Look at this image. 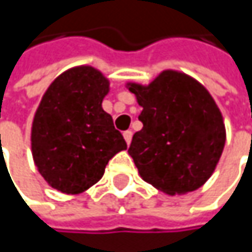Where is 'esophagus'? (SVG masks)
I'll use <instances>...</instances> for the list:
<instances>
[{"instance_id": "obj_1", "label": "esophagus", "mask_w": 252, "mask_h": 252, "mask_svg": "<svg viewBox=\"0 0 252 252\" xmlns=\"http://www.w3.org/2000/svg\"><path fill=\"white\" fill-rule=\"evenodd\" d=\"M123 135H124V138H126V144H129V143H131V138H132V131H129V129H128V131H124Z\"/></svg>"}]
</instances>
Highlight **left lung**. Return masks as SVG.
Returning <instances> with one entry per match:
<instances>
[{
    "label": "left lung",
    "mask_w": 252,
    "mask_h": 252,
    "mask_svg": "<svg viewBox=\"0 0 252 252\" xmlns=\"http://www.w3.org/2000/svg\"><path fill=\"white\" fill-rule=\"evenodd\" d=\"M143 108V128L128 153L140 176L165 194L198 189L222 156L226 129L220 109L195 78L165 70L147 86L126 83Z\"/></svg>",
    "instance_id": "left-lung-1"
}]
</instances>
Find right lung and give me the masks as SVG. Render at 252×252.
I'll list each match as a JSON object with an SVG mask.
<instances>
[{"instance_id": "add662e5", "label": "right lung", "mask_w": 252, "mask_h": 252, "mask_svg": "<svg viewBox=\"0 0 252 252\" xmlns=\"http://www.w3.org/2000/svg\"><path fill=\"white\" fill-rule=\"evenodd\" d=\"M108 93L109 80L90 65L64 71L43 93L32 123V156L39 174L57 191L84 192L126 149L112 117L102 109Z\"/></svg>"}]
</instances>
